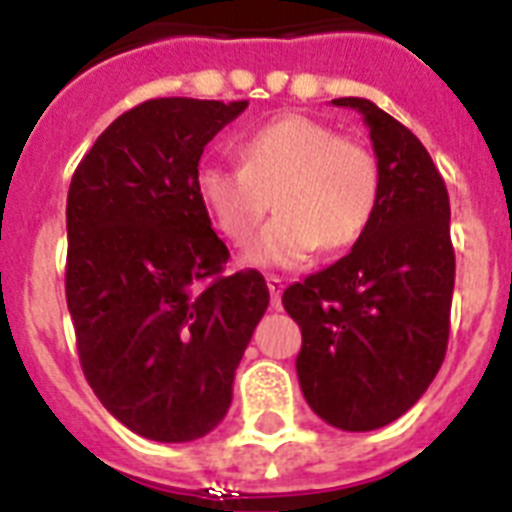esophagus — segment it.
<instances>
[{
  "label": "esophagus",
  "mask_w": 512,
  "mask_h": 512,
  "mask_svg": "<svg viewBox=\"0 0 512 512\" xmlns=\"http://www.w3.org/2000/svg\"><path fill=\"white\" fill-rule=\"evenodd\" d=\"M267 289H270V294H272V308H281V294H283V289H286L283 278H278V275H270V278H267Z\"/></svg>",
  "instance_id": "34e87169"
}]
</instances>
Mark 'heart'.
Returning <instances> with one entry per match:
<instances>
[{"label": "heart", "instance_id": "heart-1", "mask_svg": "<svg viewBox=\"0 0 512 512\" xmlns=\"http://www.w3.org/2000/svg\"><path fill=\"white\" fill-rule=\"evenodd\" d=\"M242 166L207 163L196 196L215 229L242 245L275 196L278 218L245 251L251 267H297L313 253H338L363 237L379 207V160L363 141L302 114L272 119L240 144Z\"/></svg>", "mask_w": 512, "mask_h": 512}]
</instances>
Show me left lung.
Returning <instances> with one entry per match:
<instances>
[{
	"mask_svg": "<svg viewBox=\"0 0 512 512\" xmlns=\"http://www.w3.org/2000/svg\"><path fill=\"white\" fill-rule=\"evenodd\" d=\"M371 130L382 190L343 259L283 292L300 324L297 379L324 423L374 431L434 382L450 335L455 253L442 174L412 130L365 98H338Z\"/></svg>",
	"mask_w": 512,
	"mask_h": 512,
	"instance_id": "8db88e82",
	"label": "left lung"
}]
</instances>
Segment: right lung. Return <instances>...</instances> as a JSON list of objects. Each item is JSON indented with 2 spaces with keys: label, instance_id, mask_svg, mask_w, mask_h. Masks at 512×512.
Wrapping results in <instances>:
<instances>
[{
  "label": "right lung",
  "instance_id": "1",
  "mask_svg": "<svg viewBox=\"0 0 512 512\" xmlns=\"http://www.w3.org/2000/svg\"><path fill=\"white\" fill-rule=\"evenodd\" d=\"M248 100L158 98L92 144L67 190V311L100 404L138 436L193 442L270 305L256 270L223 275L229 248L196 196L204 147Z\"/></svg>",
  "mask_w": 512,
  "mask_h": 512
}]
</instances>
